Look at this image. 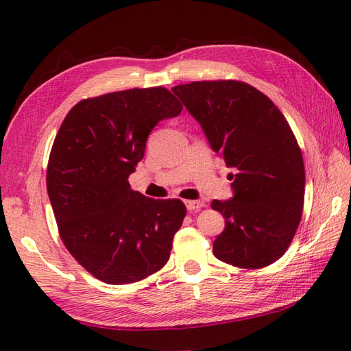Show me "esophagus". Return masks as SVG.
Masks as SVG:
<instances>
[{
  "label": "esophagus",
  "mask_w": 351,
  "mask_h": 351,
  "mask_svg": "<svg viewBox=\"0 0 351 351\" xmlns=\"http://www.w3.org/2000/svg\"><path fill=\"white\" fill-rule=\"evenodd\" d=\"M185 205H187V210L190 213H193V211H199L200 208H204L205 202H204V200H187Z\"/></svg>",
  "instance_id": "34e87169"
}]
</instances>
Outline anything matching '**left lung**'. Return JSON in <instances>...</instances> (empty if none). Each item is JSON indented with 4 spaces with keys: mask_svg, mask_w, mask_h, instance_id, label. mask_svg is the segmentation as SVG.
I'll list each match as a JSON object with an SVG mask.
<instances>
[{
    "mask_svg": "<svg viewBox=\"0 0 351 351\" xmlns=\"http://www.w3.org/2000/svg\"><path fill=\"white\" fill-rule=\"evenodd\" d=\"M171 92L235 171L234 197L211 204L226 223L213 243L215 258L240 268L273 264L293 241L304 199L303 156L287 119L241 81H195Z\"/></svg>",
    "mask_w": 351,
    "mask_h": 351,
    "instance_id": "8db88e82",
    "label": "left lung"
}]
</instances>
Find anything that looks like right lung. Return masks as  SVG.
Masks as SVG:
<instances>
[{
	"instance_id": "right-lung-1",
	"label": "right lung",
	"mask_w": 351,
	"mask_h": 351,
	"mask_svg": "<svg viewBox=\"0 0 351 351\" xmlns=\"http://www.w3.org/2000/svg\"><path fill=\"white\" fill-rule=\"evenodd\" d=\"M182 104L164 87L130 88L80 101L52 145L47 189L66 249L110 285L161 270L187 208L131 190L146 140Z\"/></svg>"
}]
</instances>
